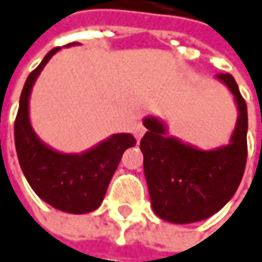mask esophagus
Wrapping results in <instances>:
<instances>
[{"mask_svg":"<svg viewBox=\"0 0 262 262\" xmlns=\"http://www.w3.org/2000/svg\"><path fill=\"white\" fill-rule=\"evenodd\" d=\"M144 133H145V127L142 124H136V127H135V138L139 141L144 136Z\"/></svg>","mask_w":262,"mask_h":262,"instance_id":"34e87169","label":"esophagus"}]
</instances>
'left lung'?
<instances>
[{
  "label": "left lung",
  "instance_id": "8db88e82",
  "mask_svg": "<svg viewBox=\"0 0 262 262\" xmlns=\"http://www.w3.org/2000/svg\"><path fill=\"white\" fill-rule=\"evenodd\" d=\"M237 106V121L226 145L201 150L168 133L166 123L153 115L144 118L141 139L144 174L156 214L171 224H193L224 208L245 174L248 157V107L229 73L216 75Z\"/></svg>",
  "mask_w": 262,
  "mask_h": 262
}]
</instances>
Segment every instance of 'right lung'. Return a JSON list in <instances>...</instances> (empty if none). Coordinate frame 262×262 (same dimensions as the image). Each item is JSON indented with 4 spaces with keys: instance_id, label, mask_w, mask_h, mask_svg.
I'll list each match as a JSON object with an SVG mask.
<instances>
[{
    "instance_id": "1",
    "label": "right lung",
    "mask_w": 262,
    "mask_h": 262,
    "mask_svg": "<svg viewBox=\"0 0 262 262\" xmlns=\"http://www.w3.org/2000/svg\"><path fill=\"white\" fill-rule=\"evenodd\" d=\"M60 49L49 51L27 78L14 121V145L22 172L38 198L61 211L85 214L100 207L121 156L135 147L136 139L130 133H115L82 153H61L37 136L30 120L31 91L48 61Z\"/></svg>"
}]
</instances>
